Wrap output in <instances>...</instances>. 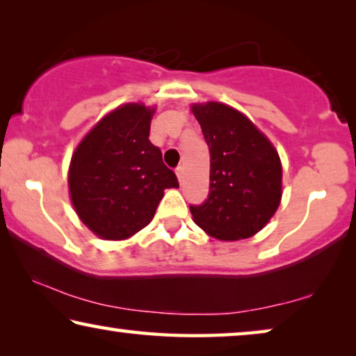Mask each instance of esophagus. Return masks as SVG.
Listing matches in <instances>:
<instances>
[{
    "label": "esophagus",
    "instance_id": "obj_1",
    "mask_svg": "<svg viewBox=\"0 0 356 356\" xmlns=\"http://www.w3.org/2000/svg\"><path fill=\"white\" fill-rule=\"evenodd\" d=\"M176 174H177V177H179V182L182 184V182H184V177H185V169H184V166H179V168L176 169Z\"/></svg>",
    "mask_w": 356,
    "mask_h": 356
}]
</instances>
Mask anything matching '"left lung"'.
<instances>
[{"instance_id":"left-lung-1","label":"left lung","mask_w":356,"mask_h":356,"mask_svg":"<svg viewBox=\"0 0 356 356\" xmlns=\"http://www.w3.org/2000/svg\"><path fill=\"white\" fill-rule=\"evenodd\" d=\"M209 148V193L190 204L211 237L238 240L261 230L282 195V166L271 142L242 113L221 103L192 106Z\"/></svg>"}]
</instances>
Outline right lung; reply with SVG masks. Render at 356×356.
Here are the masks:
<instances>
[{
	"mask_svg": "<svg viewBox=\"0 0 356 356\" xmlns=\"http://www.w3.org/2000/svg\"><path fill=\"white\" fill-rule=\"evenodd\" d=\"M153 109L124 104L90 130L69 168L72 204L85 226L108 240L127 238L152 221L164 188L179 187L149 142Z\"/></svg>",
	"mask_w": 356,
	"mask_h": 356,
	"instance_id": "obj_1",
	"label": "right lung"
}]
</instances>
